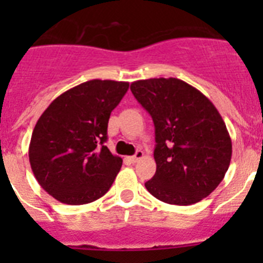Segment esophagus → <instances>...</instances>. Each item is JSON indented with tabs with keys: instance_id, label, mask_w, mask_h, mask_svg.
Returning a JSON list of instances; mask_svg holds the SVG:
<instances>
[{
	"instance_id": "esophagus-1",
	"label": "esophagus",
	"mask_w": 263,
	"mask_h": 263,
	"mask_svg": "<svg viewBox=\"0 0 263 263\" xmlns=\"http://www.w3.org/2000/svg\"><path fill=\"white\" fill-rule=\"evenodd\" d=\"M142 158H143V152L138 150V152H137L136 154L133 155V157H130L129 159H130V162H132V163H136V162H138V160L142 159Z\"/></svg>"
}]
</instances>
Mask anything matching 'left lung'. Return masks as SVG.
<instances>
[{
    "label": "left lung",
    "instance_id": "1",
    "mask_svg": "<svg viewBox=\"0 0 263 263\" xmlns=\"http://www.w3.org/2000/svg\"><path fill=\"white\" fill-rule=\"evenodd\" d=\"M130 89L155 126V175L147 191L167 204L203 200L224 179L232 139L216 106L185 81L159 78L132 83Z\"/></svg>",
    "mask_w": 263,
    "mask_h": 263
}]
</instances>
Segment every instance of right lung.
<instances>
[{"label": "right lung", "instance_id": "1", "mask_svg": "<svg viewBox=\"0 0 263 263\" xmlns=\"http://www.w3.org/2000/svg\"><path fill=\"white\" fill-rule=\"evenodd\" d=\"M127 89L126 81H85L58 96L39 117L30 164L41 187L60 203H92L115 182L122 159L104 142L111 110Z\"/></svg>", "mask_w": 263, "mask_h": 263}]
</instances>
